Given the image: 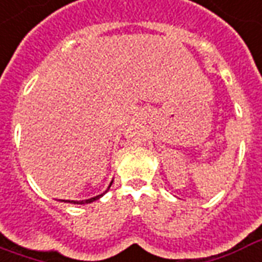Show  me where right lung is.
<instances>
[{
  "instance_id": "add662e5",
  "label": "right lung",
  "mask_w": 262,
  "mask_h": 262,
  "mask_svg": "<svg viewBox=\"0 0 262 262\" xmlns=\"http://www.w3.org/2000/svg\"><path fill=\"white\" fill-rule=\"evenodd\" d=\"M111 185H112V182H111ZM111 185H110V187H111ZM102 194L100 195H97V197H93V199H89V200L86 201H65V203H71V204H83V203H92V201L97 200V199H100Z\"/></svg>"
}]
</instances>
